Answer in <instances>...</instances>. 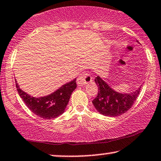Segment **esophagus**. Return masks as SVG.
I'll list each match as a JSON object with an SVG mask.
<instances>
[{
  "label": "esophagus",
  "instance_id": "esophagus-1",
  "mask_svg": "<svg viewBox=\"0 0 161 161\" xmlns=\"http://www.w3.org/2000/svg\"><path fill=\"white\" fill-rule=\"evenodd\" d=\"M91 81H92V77H91V74L88 73H84L78 77L76 82L77 84L79 85H85L87 83L91 82Z\"/></svg>",
  "mask_w": 161,
  "mask_h": 161
}]
</instances>
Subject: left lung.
<instances>
[{"label": "left lung", "mask_w": 161, "mask_h": 161, "mask_svg": "<svg viewBox=\"0 0 161 161\" xmlns=\"http://www.w3.org/2000/svg\"><path fill=\"white\" fill-rule=\"evenodd\" d=\"M98 87V94L92 101L96 109L101 114L108 117H117L129 111L139 95L140 88L135 92L123 94L111 88L99 76L94 79Z\"/></svg>", "instance_id": "obj_1"}]
</instances>
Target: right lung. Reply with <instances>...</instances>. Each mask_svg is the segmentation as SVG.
I'll list each match as a JSON object with an SVG mask.
<instances>
[{"mask_svg":"<svg viewBox=\"0 0 161 161\" xmlns=\"http://www.w3.org/2000/svg\"><path fill=\"white\" fill-rule=\"evenodd\" d=\"M76 79H75L62 85L59 89L51 94L38 98L31 97L21 91L17 81H15V85L20 97L28 108L38 117L50 119L58 117L64 113L68 104L71 93L76 87Z\"/></svg>","mask_w":161,"mask_h":161,"instance_id":"right-lung-1","label":"right lung"}]
</instances>
